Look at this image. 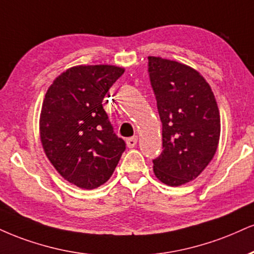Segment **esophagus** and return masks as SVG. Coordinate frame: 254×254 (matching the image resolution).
I'll return each instance as SVG.
<instances>
[{"label":"esophagus","instance_id":"esophagus-1","mask_svg":"<svg viewBox=\"0 0 254 254\" xmlns=\"http://www.w3.org/2000/svg\"><path fill=\"white\" fill-rule=\"evenodd\" d=\"M137 144V136L130 137V138L127 139V148H135Z\"/></svg>","mask_w":254,"mask_h":254}]
</instances>
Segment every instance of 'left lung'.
Segmentation results:
<instances>
[{"label":"left lung","mask_w":254,"mask_h":254,"mask_svg":"<svg viewBox=\"0 0 254 254\" xmlns=\"http://www.w3.org/2000/svg\"><path fill=\"white\" fill-rule=\"evenodd\" d=\"M148 59L163 144L152 160L154 173L161 182L177 187L196 179L214 157L219 109L208 82L191 67L157 57Z\"/></svg>","instance_id":"obj_1"}]
</instances>
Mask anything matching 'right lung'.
<instances>
[{"label":"right lung","mask_w":254,"mask_h":254,"mask_svg":"<svg viewBox=\"0 0 254 254\" xmlns=\"http://www.w3.org/2000/svg\"><path fill=\"white\" fill-rule=\"evenodd\" d=\"M124 73L111 65L75 66L61 73L46 93L40 137L51 161L66 181L94 189L111 177L125 150L115 133L103 100Z\"/></svg>","instance_id":"obj_1"}]
</instances>
